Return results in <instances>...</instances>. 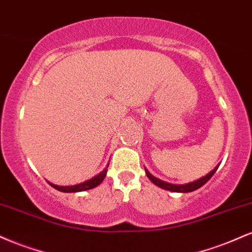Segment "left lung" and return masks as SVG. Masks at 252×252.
<instances>
[{
    "label": "left lung",
    "mask_w": 252,
    "mask_h": 252,
    "mask_svg": "<svg viewBox=\"0 0 252 252\" xmlns=\"http://www.w3.org/2000/svg\"><path fill=\"white\" fill-rule=\"evenodd\" d=\"M219 164H220V163L217 164V166L212 170H211L209 174L202 176V178L198 179V180L189 182V184H184V185L169 184V182H166V181H163V180H160V179L155 178L154 175L150 174V173L148 172V169H147V168H144V170H146V174H147V176H148L149 180L152 181L154 185H156V186L160 187V189L170 190V192H176V193H187V192H193V190L200 189L202 185L206 184V182L209 181L211 178H212V175L215 174L216 170L218 169Z\"/></svg>",
    "instance_id": "1"
}]
</instances>
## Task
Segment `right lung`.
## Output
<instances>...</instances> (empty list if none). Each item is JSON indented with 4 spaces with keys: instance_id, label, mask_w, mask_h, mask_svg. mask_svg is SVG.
<instances>
[{
    "instance_id": "right-lung-1",
    "label": "right lung",
    "mask_w": 252,
    "mask_h": 252,
    "mask_svg": "<svg viewBox=\"0 0 252 252\" xmlns=\"http://www.w3.org/2000/svg\"><path fill=\"white\" fill-rule=\"evenodd\" d=\"M108 167H109V162L105 166V168H104L100 173H98L96 176H94V178H91V179H89V180L82 182V184L73 185V186H58V185L51 184V182H48V184H50L53 189L60 190V192H65V193L83 192V190L92 189H94V187H97L98 185H99L100 182L104 180V178H105V175H106V172H108Z\"/></svg>"
}]
</instances>
